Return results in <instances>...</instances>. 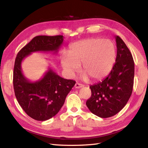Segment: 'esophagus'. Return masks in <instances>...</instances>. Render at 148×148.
Masks as SVG:
<instances>
[{"label": "esophagus", "mask_w": 148, "mask_h": 148, "mask_svg": "<svg viewBox=\"0 0 148 148\" xmlns=\"http://www.w3.org/2000/svg\"><path fill=\"white\" fill-rule=\"evenodd\" d=\"M74 86H75V88H80L83 86V84L79 83H76Z\"/></svg>", "instance_id": "obj_1"}]
</instances>
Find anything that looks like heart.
Masks as SVG:
<instances>
[{
    "label": "heart",
    "mask_w": 148,
    "mask_h": 148,
    "mask_svg": "<svg viewBox=\"0 0 148 148\" xmlns=\"http://www.w3.org/2000/svg\"><path fill=\"white\" fill-rule=\"evenodd\" d=\"M116 56L115 46L111 40L89 39L72 44L69 55H63L60 62L69 74H73L82 65L84 74L92 80H99L111 72Z\"/></svg>",
    "instance_id": "1"
}]
</instances>
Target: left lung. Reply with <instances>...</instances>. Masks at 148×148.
<instances>
[{"label":"left lung","mask_w":148,"mask_h":148,"mask_svg":"<svg viewBox=\"0 0 148 148\" xmlns=\"http://www.w3.org/2000/svg\"><path fill=\"white\" fill-rule=\"evenodd\" d=\"M117 55L109 75L90 86L92 96L86 104L93 114L102 118L117 114L127 104L132 93L134 62L127 45L116 36Z\"/></svg>","instance_id":"1"}]
</instances>
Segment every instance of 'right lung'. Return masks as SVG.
Here are the masks:
<instances>
[{"instance_id":"1","label":"right lung","mask_w":148,"mask_h":148,"mask_svg":"<svg viewBox=\"0 0 148 148\" xmlns=\"http://www.w3.org/2000/svg\"><path fill=\"white\" fill-rule=\"evenodd\" d=\"M64 41V36H36L18 52L13 71L15 96L21 108L30 117L46 121L55 116L65 102L76 81L62 78L49 68L39 81L32 82L24 76L21 62L33 52L56 53Z\"/></svg>"}]
</instances>
